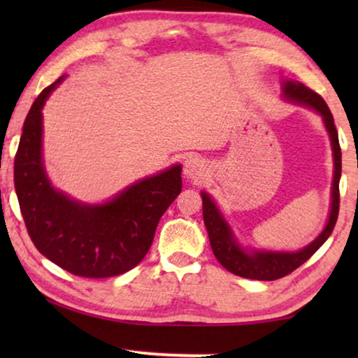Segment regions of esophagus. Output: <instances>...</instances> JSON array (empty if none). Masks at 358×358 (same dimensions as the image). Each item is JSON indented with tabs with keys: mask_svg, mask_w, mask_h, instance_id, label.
<instances>
[{
	"mask_svg": "<svg viewBox=\"0 0 358 358\" xmlns=\"http://www.w3.org/2000/svg\"><path fill=\"white\" fill-rule=\"evenodd\" d=\"M207 174V164H205L203 159L197 158V156H192L184 163V176L185 179L189 180H202Z\"/></svg>",
	"mask_w": 358,
	"mask_h": 358,
	"instance_id": "1",
	"label": "esophagus"
}]
</instances>
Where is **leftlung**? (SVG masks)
<instances>
[{
	"instance_id": "obj_1",
	"label": "left lung",
	"mask_w": 358,
	"mask_h": 358,
	"mask_svg": "<svg viewBox=\"0 0 358 358\" xmlns=\"http://www.w3.org/2000/svg\"><path fill=\"white\" fill-rule=\"evenodd\" d=\"M282 97L293 104L308 107L322 117L324 127L329 134L332 158H334V176H332L331 187V208L329 217L322 228V231L313 241L298 251H267V249L246 248L238 241L233 228L229 227L222 210L215 203V200L207 192L202 194L203 202V223L207 228L210 246L218 262L234 275L252 278V280H277L288 275L305 264L322 244L331 236L336 227L337 215H339V180L342 171V153L339 146V135H337L334 119L324 99L310 87L300 81L282 80Z\"/></svg>"
}]
</instances>
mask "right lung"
<instances>
[{
  "mask_svg": "<svg viewBox=\"0 0 358 358\" xmlns=\"http://www.w3.org/2000/svg\"><path fill=\"white\" fill-rule=\"evenodd\" d=\"M65 75L45 87L22 127L14 158V187L26 228L38 252L73 275H120L146 256L159 218L182 190L173 164L140 179L104 203H85L55 189L42 155V109Z\"/></svg>",
  "mask_w": 358,
  "mask_h": 358,
  "instance_id": "1",
  "label": "right lung"
}]
</instances>
